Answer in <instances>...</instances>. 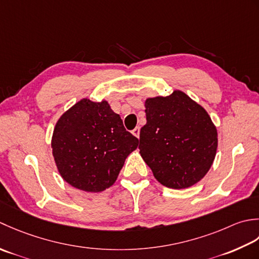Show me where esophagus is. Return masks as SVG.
Returning a JSON list of instances; mask_svg holds the SVG:
<instances>
[{
    "instance_id": "1",
    "label": "esophagus",
    "mask_w": 259,
    "mask_h": 259,
    "mask_svg": "<svg viewBox=\"0 0 259 259\" xmlns=\"http://www.w3.org/2000/svg\"><path fill=\"white\" fill-rule=\"evenodd\" d=\"M140 131H141L140 127H135L133 131H132V134H133L134 136L137 137V139H139V137H140Z\"/></svg>"
}]
</instances>
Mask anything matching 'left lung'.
<instances>
[{
    "label": "left lung",
    "mask_w": 259,
    "mask_h": 259,
    "mask_svg": "<svg viewBox=\"0 0 259 259\" xmlns=\"http://www.w3.org/2000/svg\"><path fill=\"white\" fill-rule=\"evenodd\" d=\"M146 124L140 153L164 187L186 189L198 183L212 165L218 133L209 114L187 94L145 100Z\"/></svg>",
    "instance_id": "8db88e82"
}]
</instances>
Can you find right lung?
Returning a JSON list of instances; mask_svg holds the SVG:
<instances>
[{"label":"right lung","mask_w":259,"mask_h":259,"mask_svg":"<svg viewBox=\"0 0 259 259\" xmlns=\"http://www.w3.org/2000/svg\"><path fill=\"white\" fill-rule=\"evenodd\" d=\"M139 140L106 100L83 98L61 115L52 134V155L63 180L86 192L112 187Z\"/></svg>","instance_id":"obj_1"}]
</instances>
